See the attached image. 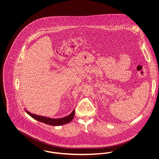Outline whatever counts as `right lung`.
I'll list each match as a JSON object with an SVG mask.
<instances>
[{"label": "right lung", "mask_w": 159, "mask_h": 159, "mask_svg": "<svg viewBox=\"0 0 159 159\" xmlns=\"http://www.w3.org/2000/svg\"><path fill=\"white\" fill-rule=\"evenodd\" d=\"M25 111L29 115H30L32 118L34 119L35 120L40 122L45 123L46 125H51V126H61V125L67 124L70 121H72L75 116V112H73L72 113L70 114L69 116L60 119H53L49 117H46L44 116H40L36 115L34 114L31 113L30 112L27 111V110H25Z\"/></svg>", "instance_id": "add662e5"}]
</instances>
